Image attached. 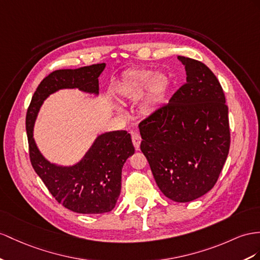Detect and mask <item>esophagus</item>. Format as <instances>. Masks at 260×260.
I'll return each mask as SVG.
<instances>
[{"mask_svg":"<svg viewBox=\"0 0 260 260\" xmlns=\"http://www.w3.org/2000/svg\"><path fill=\"white\" fill-rule=\"evenodd\" d=\"M132 142H133V145H134V147L138 149L139 145H141V142H142L141 135H139L138 133H132Z\"/></svg>","mask_w":260,"mask_h":260,"instance_id":"1","label":"esophagus"}]
</instances>
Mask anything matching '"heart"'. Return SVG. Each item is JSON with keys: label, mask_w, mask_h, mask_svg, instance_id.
<instances>
[{"label": "heart", "mask_w": 260, "mask_h": 260, "mask_svg": "<svg viewBox=\"0 0 260 260\" xmlns=\"http://www.w3.org/2000/svg\"><path fill=\"white\" fill-rule=\"evenodd\" d=\"M169 78L164 73H156L150 69H134L125 73L117 90L125 100L134 101L148 91L147 109L154 110L160 104L165 92L169 86Z\"/></svg>", "instance_id": "obj_1"}]
</instances>
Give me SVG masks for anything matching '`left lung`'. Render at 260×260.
<instances>
[{"instance_id": "left-lung-1", "label": "left lung", "mask_w": 260, "mask_h": 260, "mask_svg": "<svg viewBox=\"0 0 260 260\" xmlns=\"http://www.w3.org/2000/svg\"><path fill=\"white\" fill-rule=\"evenodd\" d=\"M187 82L138 127L141 150L156 183L176 202H190L214 187L229 155V108L221 84L196 59L178 57Z\"/></svg>"}]
</instances>
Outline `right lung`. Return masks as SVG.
<instances>
[{"label": "right lung", "mask_w": 260, "mask_h": 260, "mask_svg": "<svg viewBox=\"0 0 260 260\" xmlns=\"http://www.w3.org/2000/svg\"><path fill=\"white\" fill-rule=\"evenodd\" d=\"M105 63L51 72L38 85L26 114L29 158L32 168L48 191L64 208L82 214L110 212L121 193L122 168L134 154L131 135L116 131L100 135L80 162L59 167L46 160L32 138V128L44 100L60 89L99 93V77Z\"/></svg>", "instance_id": "1"}]
</instances>
